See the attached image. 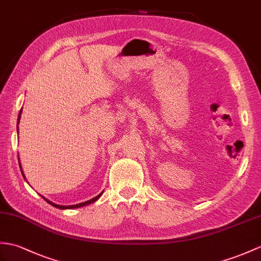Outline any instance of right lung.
Masks as SVG:
<instances>
[{"mask_svg": "<svg viewBox=\"0 0 261 261\" xmlns=\"http://www.w3.org/2000/svg\"><path fill=\"white\" fill-rule=\"evenodd\" d=\"M21 113H22V110L20 111V114H19V121H20V118H21ZM17 123H19V122H17ZM102 193H103V192H101L100 195H98L96 197H94L93 199L88 200V201H86V202L77 203V204H73V205H60V204H56V203H53V202H51V201H48V200H46L45 198H44V200H45V201H46L47 203H50V204H52V205H53V207L59 208V209H74V208H80V207H83V205H87V204H90V203L94 202L95 200H98V199H99V197L102 195Z\"/></svg>", "mask_w": 261, "mask_h": 261, "instance_id": "add662e5", "label": "right lung"}]
</instances>
